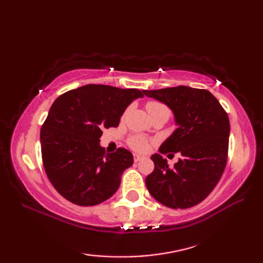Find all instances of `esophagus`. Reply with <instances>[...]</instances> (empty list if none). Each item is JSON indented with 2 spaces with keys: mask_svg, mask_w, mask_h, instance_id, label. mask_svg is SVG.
<instances>
[{
  "mask_svg": "<svg viewBox=\"0 0 263 263\" xmlns=\"http://www.w3.org/2000/svg\"><path fill=\"white\" fill-rule=\"evenodd\" d=\"M142 159H144L143 156H140V155H135V161H136V163H138V161H140V160H142Z\"/></svg>",
  "mask_w": 263,
  "mask_h": 263,
  "instance_id": "esophagus-1",
  "label": "esophagus"
}]
</instances>
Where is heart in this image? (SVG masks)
Returning <instances> with one entry per match:
<instances>
[{
    "mask_svg": "<svg viewBox=\"0 0 263 263\" xmlns=\"http://www.w3.org/2000/svg\"><path fill=\"white\" fill-rule=\"evenodd\" d=\"M146 108L148 110V113L150 116H153L157 113H165L170 116V108L164 103H160L158 100H149L146 104ZM127 114V110L124 111V115L123 117H125ZM128 146H130L133 150L139 153H144L149 149V140L147 138H144L142 136H132L130 139H128Z\"/></svg>",
    "mask_w": 263,
    "mask_h": 263,
    "instance_id": "1",
    "label": "heart"
}]
</instances>
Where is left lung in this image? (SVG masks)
I'll return each mask as SVG.
<instances>
[{
	"label": "left lung",
	"mask_w": 263,
	"mask_h": 263,
	"mask_svg": "<svg viewBox=\"0 0 263 263\" xmlns=\"http://www.w3.org/2000/svg\"><path fill=\"white\" fill-rule=\"evenodd\" d=\"M173 110L178 125L152 156L155 170L146 177L153 197L168 208L186 209L203 201L224 173L228 156L230 120L217 98L205 89L186 86L143 90ZM180 152L168 167L161 154Z\"/></svg>",
	"instance_id": "8db88e82"
}]
</instances>
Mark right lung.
Listing matches in <instances>:
<instances>
[{
	"label": "right lung",
	"instance_id": "obj_1",
	"mask_svg": "<svg viewBox=\"0 0 263 263\" xmlns=\"http://www.w3.org/2000/svg\"><path fill=\"white\" fill-rule=\"evenodd\" d=\"M138 89L87 85L66 91L49 108L41 128L42 159L54 189L70 202L89 206L104 202L133 164L124 148L106 154L99 146L104 128L116 127Z\"/></svg>",
	"mask_w": 263,
	"mask_h": 263
}]
</instances>
